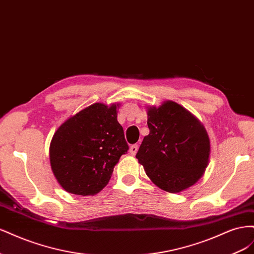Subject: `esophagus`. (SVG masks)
<instances>
[{
    "instance_id": "obj_1",
    "label": "esophagus",
    "mask_w": 254,
    "mask_h": 254,
    "mask_svg": "<svg viewBox=\"0 0 254 254\" xmlns=\"http://www.w3.org/2000/svg\"><path fill=\"white\" fill-rule=\"evenodd\" d=\"M137 149H139V145H137V144H133V145L130 146V148H129V152H130V155L134 156L135 153H136V151H137Z\"/></svg>"
}]
</instances>
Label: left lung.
Returning a JSON list of instances; mask_svg holds the SVG:
<instances>
[{
    "label": "left lung",
    "instance_id": "left-lung-1",
    "mask_svg": "<svg viewBox=\"0 0 254 254\" xmlns=\"http://www.w3.org/2000/svg\"><path fill=\"white\" fill-rule=\"evenodd\" d=\"M149 134L135 158L151 181L170 193H178L201 178L209 163L210 140L193 114L175 102L147 112Z\"/></svg>",
    "mask_w": 254,
    "mask_h": 254
}]
</instances>
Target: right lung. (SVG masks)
Returning <instances> with one entry per match:
<instances>
[{"label": "right lung", "mask_w": 254, "mask_h": 254, "mask_svg": "<svg viewBox=\"0 0 254 254\" xmlns=\"http://www.w3.org/2000/svg\"><path fill=\"white\" fill-rule=\"evenodd\" d=\"M117 107L93 104L66 120L50 146L52 171L66 191L88 196L108 184L113 167L129 149Z\"/></svg>", "instance_id": "add662e5"}]
</instances>
